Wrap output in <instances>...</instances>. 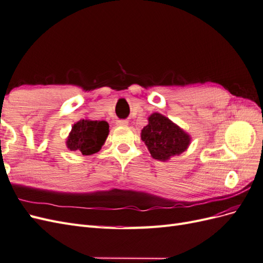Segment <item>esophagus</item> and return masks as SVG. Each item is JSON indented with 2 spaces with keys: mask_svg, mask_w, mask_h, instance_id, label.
<instances>
[{
  "mask_svg": "<svg viewBox=\"0 0 263 263\" xmlns=\"http://www.w3.org/2000/svg\"><path fill=\"white\" fill-rule=\"evenodd\" d=\"M116 124H117V126H127L128 125V122L125 121V119H122V121H117Z\"/></svg>",
  "mask_w": 263,
  "mask_h": 263,
  "instance_id": "obj_1",
  "label": "esophagus"
}]
</instances>
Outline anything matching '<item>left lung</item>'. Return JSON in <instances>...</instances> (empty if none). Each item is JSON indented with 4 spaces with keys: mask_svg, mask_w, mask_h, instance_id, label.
I'll return each mask as SVG.
<instances>
[{
    "mask_svg": "<svg viewBox=\"0 0 263 263\" xmlns=\"http://www.w3.org/2000/svg\"><path fill=\"white\" fill-rule=\"evenodd\" d=\"M141 140L148 147L151 157L165 161L185 151L191 137L168 117L154 113L148 117V125L141 130Z\"/></svg>",
    "mask_w": 263,
    "mask_h": 263,
    "instance_id": "1",
    "label": "left lung"
}]
</instances>
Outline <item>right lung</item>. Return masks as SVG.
<instances>
[{
  "label": "right lung",
  "mask_w": 263,
  "mask_h": 263,
  "mask_svg": "<svg viewBox=\"0 0 263 263\" xmlns=\"http://www.w3.org/2000/svg\"><path fill=\"white\" fill-rule=\"evenodd\" d=\"M108 127L105 121L81 119L72 126L67 139V147L83 156L98 153L107 138Z\"/></svg>",
  "instance_id": "obj_1"
}]
</instances>
